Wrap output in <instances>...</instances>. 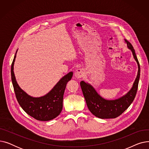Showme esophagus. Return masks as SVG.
I'll return each mask as SVG.
<instances>
[{
  "instance_id": "34e87169",
  "label": "esophagus",
  "mask_w": 149,
  "mask_h": 149,
  "mask_svg": "<svg viewBox=\"0 0 149 149\" xmlns=\"http://www.w3.org/2000/svg\"><path fill=\"white\" fill-rule=\"evenodd\" d=\"M74 74H75V77L77 78V79H80V78L83 77L84 75L83 70L81 69H78L76 70Z\"/></svg>"
}]
</instances>
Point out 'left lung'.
<instances>
[{"instance_id": "8db88e82", "label": "left lung", "mask_w": 149, "mask_h": 149, "mask_svg": "<svg viewBox=\"0 0 149 149\" xmlns=\"http://www.w3.org/2000/svg\"><path fill=\"white\" fill-rule=\"evenodd\" d=\"M124 41L127 43V48L132 51L138 67L136 79L132 88L126 95L116 100H106L98 94L92 85L84 81L80 82L83 94L89 110L93 115L99 118H115L119 116L130 106L136 94L140 77V66L134 47L126 39H124Z\"/></svg>"}]
</instances>
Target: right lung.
Masks as SVG:
<instances>
[{
  "label": "right lung",
  "instance_id": "obj_1",
  "mask_svg": "<svg viewBox=\"0 0 149 149\" xmlns=\"http://www.w3.org/2000/svg\"><path fill=\"white\" fill-rule=\"evenodd\" d=\"M16 52L11 68V80L17 100L26 113L39 121H49L59 115L63 108V100L66 84L71 80L73 72L63 77L47 94L40 97H33L23 91L17 83L14 73V64Z\"/></svg>",
  "mask_w": 149,
  "mask_h": 149
}]
</instances>
